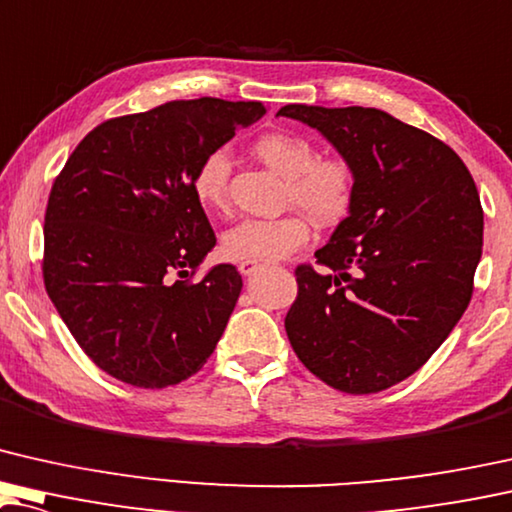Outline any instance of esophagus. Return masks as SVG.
Returning a JSON list of instances; mask_svg holds the SVG:
<instances>
[{
  "label": "esophagus",
  "instance_id": "esophagus-1",
  "mask_svg": "<svg viewBox=\"0 0 512 512\" xmlns=\"http://www.w3.org/2000/svg\"><path fill=\"white\" fill-rule=\"evenodd\" d=\"M261 268H265L263 263H254V261H244L242 265H240V272L244 274V277H251V274L254 272H258Z\"/></svg>",
  "mask_w": 512,
  "mask_h": 512
}]
</instances>
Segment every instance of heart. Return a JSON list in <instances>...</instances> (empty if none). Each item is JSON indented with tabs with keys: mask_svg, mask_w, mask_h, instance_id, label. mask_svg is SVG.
Wrapping results in <instances>:
<instances>
[{
	"mask_svg": "<svg viewBox=\"0 0 512 512\" xmlns=\"http://www.w3.org/2000/svg\"><path fill=\"white\" fill-rule=\"evenodd\" d=\"M254 154L274 173L286 177V201L305 209L316 224L332 226L346 217L355 191L348 161L316 157V147L291 131L263 133L254 143ZM231 168V154L224 147L205 154L198 164L191 187L205 210L221 212L228 207ZM304 213L291 210L274 219L240 221L224 233V254L233 261H279L309 240L311 228Z\"/></svg>",
	"mask_w": 512,
	"mask_h": 512,
	"instance_id": "heart-1",
	"label": "heart"
}]
</instances>
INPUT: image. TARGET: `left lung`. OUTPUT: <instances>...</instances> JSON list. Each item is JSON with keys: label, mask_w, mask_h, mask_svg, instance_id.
<instances>
[{"label": "left lung", "mask_w": 512, "mask_h": 512, "mask_svg": "<svg viewBox=\"0 0 512 512\" xmlns=\"http://www.w3.org/2000/svg\"><path fill=\"white\" fill-rule=\"evenodd\" d=\"M355 175L353 203L316 263L298 265L286 335L311 374L369 395L425 365L469 307L483 207L464 161L383 110L288 103Z\"/></svg>", "instance_id": "left-lung-1"}]
</instances>
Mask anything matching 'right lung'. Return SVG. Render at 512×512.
Listing matches in <instances>:
<instances>
[{
	"mask_svg": "<svg viewBox=\"0 0 512 512\" xmlns=\"http://www.w3.org/2000/svg\"><path fill=\"white\" fill-rule=\"evenodd\" d=\"M258 101L203 96L108 120L57 175L43 226V281L96 367L138 388H166L203 367L242 291L233 265L201 281L217 238L194 196V173Z\"/></svg>",
	"mask_w": 512,
	"mask_h": 512,
	"instance_id": "1",
	"label": "right lung"
}]
</instances>
